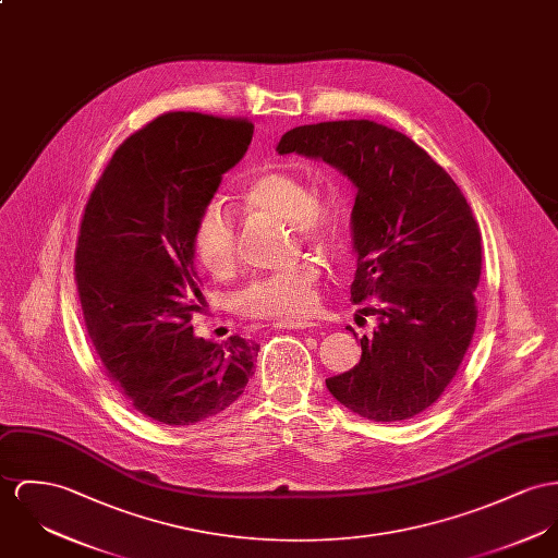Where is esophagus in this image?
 Wrapping results in <instances>:
<instances>
[{"label":"esophagus","mask_w":558,"mask_h":558,"mask_svg":"<svg viewBox=\"0 0 558 558\" xmlns=\"http://www.w3.org/2000/svg\"><path fill=\"white\" fill-rule=\"evenodd\" d=\"M318 323L310 320V318H289V320H276L274 327L276 329H310L316 327Z\"/></svg>","instance_id":"obj_1"}]
</instances>
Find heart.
Segmentation results:
<instances>
[{
	"instance_id": "heart-1",
	"label": "heart",
	"mask_w": 558,
	"mask_h": 558,
	"mask_svg": "<svg viewBox=\"0 0 558 558\" xmlns=\"http://www.w3.org/2000/svg\"><path fill=\"white\" fill-rule=\"evenodd\" d=\"M235 202L246 213L291 220L301 240L323 253H338L342 248L345 215L340 197L336 193H312L298 173H258L235 193ZM191 242L195 257L208 274L225 278L235 269V222L218 204L206 206L197 216ZM316 282L318 267L301 260L291 269L253 282L240 295V307L248 316L289 320L316 305Z\"/></svg>"
}]
</instances>
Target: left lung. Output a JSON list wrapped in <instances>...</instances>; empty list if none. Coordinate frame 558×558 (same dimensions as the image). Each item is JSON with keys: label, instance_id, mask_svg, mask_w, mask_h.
<instances>
[{"label": "left lung", "instance_id": "1", "mask_svg": "<svg viewBox=\"0 0 558 558\" xmlns=\"http://www.w3.org/2000/svg\"><path fill=\"white\" fill-rule=\"evenodd\" d=\"M276 150L323 159L356 189L350 300H372L363 314L378 325L329 392L376 423L421 414L457 376L475 329L482 246L468 199L414 140L374 121L291 129Z\"/></svg>", "mask_w": 558, "mask_h": 558}]
</instances>
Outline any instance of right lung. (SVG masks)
<instances>
[{
	"label": "right lung",
	"instance_id": "1",
	"mask_svg": "<svg viewBox=\"0 0 558 558\" xmlns=\"http://www.w3.org/2000/svg\"><path fill=\"white\" fill-rule=\"evenodd\" d=\"M253 131L168 112L117 148L86 204L76 284L90 342L133 408L163 425L220 414L255 374L257 342H210L191 325L204 300L193 227Z\"/></svg>",
	"mask_w": 558,
	"mask_h": 558
}]
</instances>
